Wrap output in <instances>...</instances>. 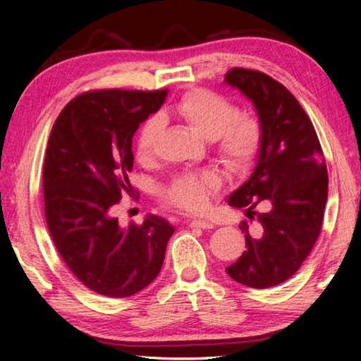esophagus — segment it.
I'll return each mask as SVG.
<instances>
[{"label":"esophagus","mask_w":361,"mask_h":361,"mask_svg":"<svg viewBox=\"0 0 361 361\" xmlns=\"http://www.w3.org/2000/svg\"><path fill=\"white\" fill-rule=\"evenodd\" d=\"M191 228H199V229H212L213 228V223L207 221V219H192L191 223H189Z\"/></svg>","instance_id":"obj_1"}]
</instances>
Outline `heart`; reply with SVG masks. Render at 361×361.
Segmentation results:
<instances>
[{
    "label": "heart",
    "mask_w": 361,
    "mask_h": 361,
    "mask_svg": "<svg viewBox=\"0 0 361 361\" xmlns=\"http://www.w3.org/2000/svg\"><path fill=\"white\" fill-rule=\"evenodd\" d=\"M175 119L199 137L205 138L218 161L232 173L252 167L261 148V126L253 116L237 113V108L221 95L205 89H191L172 108L145 122L135 140V154L148 164L156 154L161 122ZM216 170L183 173L164 188V200L186 212H202L210 197L221 188Z\"/></svg>",
    "instance_id": "heart-1"
}]
</instances>
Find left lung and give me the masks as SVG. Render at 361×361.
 <instances>
[{
	"mask_svg": "<svg viewBox=\"0 0 361 361\" xmlns=\"http://www.w3.org/2000/svg\"><path fill=\"white\" fill-rule=\"evenodd\" d=\"M224 82L253 103L261 126L253 172L228 197L261 229L252 235L243 221L247 250L226 272L250 288H271L301 267L320 234L328 199L325 157L309 116L285 85L245 68H232ZM259 203L264 214L254 212Z\"/></svg>",
	"mask_w": 361,
	"mask_h": 361,
	"instance_id": "left-lung-1",
	"label": "left lung"
}]
</instances>
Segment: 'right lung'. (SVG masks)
I'll return each mask as SVG.
<instances>
[{
    "instance_id": "add662e5",
    "label": "right lung",
    "mask_w": 361,
    "mask_h": 361,
    "mask_svg": "<svg viewBox=\"0 0 361 361\" xmlns=\"http://www.w3.org/2000/svg\"><path fill=\"white\" fill-rule=\"evenodd\" d=\"M167 89L95 90L78 95L54 124L42 191L49 232L78 280L109 298L132 296L161 272L175 228L146 215L124 228L113 215L121 192L132 194V138L166 102Z\"/></svg>"
}]
</instances>
